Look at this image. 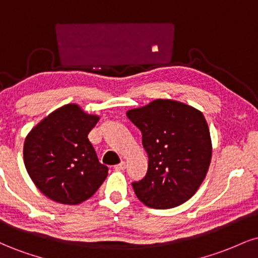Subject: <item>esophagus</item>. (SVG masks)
I'll return each instance as SVG.
<instances>
[{
	"instance_id": "1",
	"label": "esophagus",
	"mask_w": 258,
	"mask_h": 258,
	"mask_svg": "<svg viewBox=\"0 0 258 258\" xmlns=\"http://www.w3.org/2000/svg\"><path fill=\"white\" fill-rule=\"evenodd\" d=\"M115 170L116 171H123L126 168V162L125 161H122V162H120L119 165H116V166L114 167Z\"/></svg>"
}]
</instances>
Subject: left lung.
I'll return each mask as SVG.
<instances>
[{
	"mask_svg": "<svg viewBox=\"0 0 258 258\" xmlns=\"http://www.w3.org/2000/svg\"><path fill=\"white\" fill-rule=\"evenodd\" d=\"M141 130L148 171L133 182L137 198L152 209H172L197 193L209 170L211 137L203 112L172 99H156L127 111Z\"/></svg>",
	"mask_w": 258,
	"mask_h": 258,
	"instance_id": "8db88e82",
	"label": "left lung"
}]
</instances>
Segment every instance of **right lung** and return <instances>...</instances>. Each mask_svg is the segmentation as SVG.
<instances>
[{
	"instance_id": "obj_1",
	"label": "right lung",
	"mask_w": 258,
	"mask_h": 258,
	"mask_svg": "<svg viewBox=\"0 0 258 258\" xmlns=\"http://www.w3.org/2000/svg\"><path fill=\"white\" fill-rule=\"evenodd\" d=\"M99 116L86 114L78 104H67L31 130L24 143L29 176L47 198L78 205L98 190L108 176L88 133Z\"/></svg>"
}]
</instances>
